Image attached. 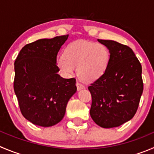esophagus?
Instances as JSON below:
<instances>
[{
	"instance_id": "1",
	"label": "esophagus",
	"mask_w": 154,
	"mask_h": 154,
	"mask_svg": "<svg viewBox=\"0 0 154 154\" xmlns=\"http://www.w3.org/2000/svg\"><path fill=\"white\" fill-rule=\"evenodd\" d=\"M76 86H77V89H78V90H81V89L85 88V86L83 85L82 84H81L79 82H76Z\"/></svg>"
}]
</instances>
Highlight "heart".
<instances>
[{
  "label": "heart",
  "instance_id": "obj_1",
  "mask_svg": "<svg viewBox=\"0 0 154 154\" xmlns=\"http://www.w3.org/2000/svg\"><path fill=\"white\" fill-rule=\"evenodd\" d=\"M109 62V52L104 45L87 41H75L66 48L63 56L57 63L62 72L70 75L77 68V74L85 82H92L101 77Z\"/></svg>",
  "mask_w": 154,
  "mask_h": 154
}]
</instances>
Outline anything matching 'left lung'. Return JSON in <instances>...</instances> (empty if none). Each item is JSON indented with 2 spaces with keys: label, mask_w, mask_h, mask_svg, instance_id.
Listing matches in <instances>:
<instances>
[{
  "label": "left lung",
  "mask_w": 154,
  "mask_h": 154,
  "mask_svg": "<svg viewBox=\"0 0 154 154\" xmlns=\"http://www.w3.org/2000/svg\"><path fill=\"white\" fill-rule=\"evenodd\" d=\"M109 51V62L101 77L88 87L90 115L102 128L118 127L133 118L144 85L142 67L132 50L112 40H100Z\"/></svg>",
  "instance_id": "1"
}]
</instances>
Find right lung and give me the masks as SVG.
<instances>
[{
    "instance_id": "right-lung-1",
    "label": "right lung",
    "mask_w": 154,
    "mask_h": 154,
    "mask_svg": "<svg viewBox=\"0 0 154 154\" xmlns=\"http://www.w3.org/2000/svg\"><path fill=\"white\" fill-rule=\"evenodd\" d=\"M68 36L28 44L14 63V88L20 111L34 125L50 127L60 122L69 100L77 91L75 79L57 74V56Z\"/></svg>"
}]
</instances>
